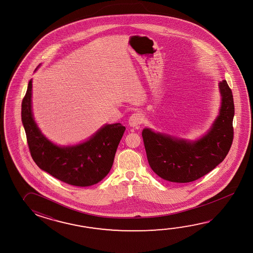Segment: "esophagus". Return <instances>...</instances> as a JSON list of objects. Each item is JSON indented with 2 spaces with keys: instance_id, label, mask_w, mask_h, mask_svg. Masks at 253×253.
<instances>
[{
  "instance_id": "34e87169",
  "label": "esophagus",
  "mask_w": 253,
  "mask_h": 253,
  "mask_svg": "<svg viewBox=\"0 0 253 253\" xmlns=\"http://www.w3.org/2000/svg\"><path fill=\"white\" fill-rule=\"evenodd\" d=\"M128 122L131 126H136L141 125V123L143 122V118H142L141 114L134 113L131 115V117L129 118Z\"/></svg>"
}]
</instances>
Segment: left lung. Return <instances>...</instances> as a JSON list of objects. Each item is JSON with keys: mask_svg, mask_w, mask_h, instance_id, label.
Instances as JSON below:
<instances>
[{"mask_svg": "<svg viewBox=\"0 0 253 253\" xmlns=\"http://www.w3.org/2000/svg\"><path fill=\"white\" fill-rule=\"evenodd\" d=\"M220 114L209 132L190 143L145 128L142 132L147 160L158 176L172 183L203 177L224 160L233 140L234 103L227 81L220 83Z\"/></svg>", "mask_w": 253, "mask_h": 253, "instance_id": "left-lung-1", "label": "left lung"}]
</instances>
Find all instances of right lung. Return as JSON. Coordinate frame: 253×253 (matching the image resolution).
<instances>
[{
	"mask_svg": "<svg viewBox=\"0 0 253 253\" xmlns=\"http://www.w3.org/2000/svg\"><path fill=\"white\" fill-rule=\"evenodd\" d=\"M32 88L31 80L22 99V120L33 161L43 171L70 185L84 187L100 182L113 166L126 127L120 123L106 125L81 145L59 147L48 141L34 122Z\"/></svg>",
	"mask_w": 253,
	"mask_h": 253,
	"instance_id": "add662e5",
	"label": "right lung"
}]
</instances>
